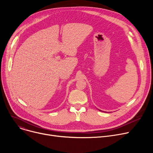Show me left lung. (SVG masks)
I'll list each match as a JSON object with an SVG mask.
<instances>
[{
  "label": "left lung",
  "instance_id": "8db88e82",
  "mask_svg": "<svg viewBox=\"0 0 153 153\" xmlns=\"http://www.w3.org/2000/svg\"><path fill=\"white\" fill-rule=\"evenodd\" d=\"M99 111H103H103H102V110H99V109H98Z\"/></svg>",
  "mask_w": 153,
  "mask_h": 153
}]
</instances>
